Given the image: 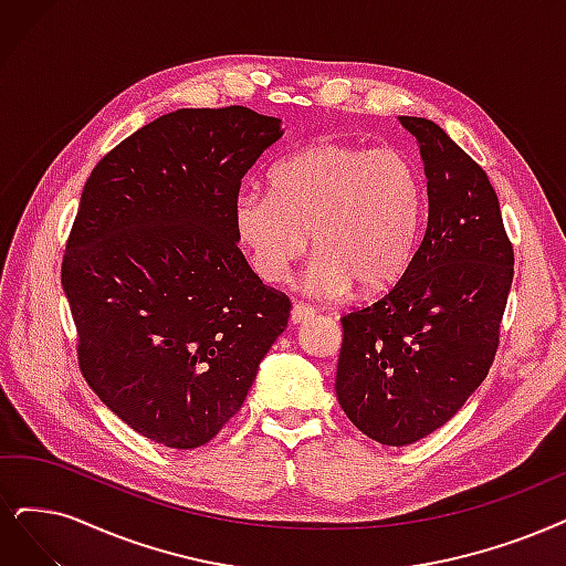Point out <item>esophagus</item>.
Masks as SVG:
<instances>
[{"label": "esophagus", "instance_id": "obj_1", "mask_svg": "<svg viewBox=\"0 0 566 566\" xmlns=\"http://www.w3.org/2000/svg\"><path fill=\"white\" fill-rule=\"evenodd\" d=\"M315 317V307H310L305 303H296L294 310H291V322L294 324H301V322H307Z\"/></svg>", "mask_w": 566, "mask_h": 566}]
</instances>
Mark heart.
<instances>
[{
	"mask_svg": "<svg viewBox=\"0 0 566 566\" xmlns=\"http://www.w3.org/2000/svg\"><path fill=\"white\" fill-rule=\"evenodd\" d=\"M427 181L401 149L322 142L270 172V193L233 202L238 238L265 282H282L315 240L305 289L338 296L357 284L382 294L403 277L422 235Z\"/></svg>",
	"mask_w": 566,
	"mask_h": 566,
	"instance_id": "obj_1",
	"label": "heart"
}]
</instances>
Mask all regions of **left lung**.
<instances>
[{
	"mask_svg": "<svg viewBox=\"0 0 566 566\" xmlns=\"http://www.w3.org/2000/svg\"><path fill=\"white\" fill-rule=\"evenodd\" d=\"M420 142L429 219L403 277L340 317L338 403L401 448L443 427L488 378L513 282V244L480 167L433 120L401 116Z\"/></svg>",
	"mask_w": 566,
	"mask_h": 566,
	"instance_id": "left-lung-1",
	"label": "left lung"
}]
</instances>
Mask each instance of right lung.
<instances>
[{
	"label": "right lung",
	"instance_id": "1",
	"mask_svg": "<svg viewBox=\"0 0 566 566\" xmlns=\"http://www.w3.org/2000/svg\"><path fill=\"white\" fill-rule=\"evenodd\" d=\"M282 137L240 104L179 109L104 156L83 186L62 289L81 375L154 443L212 441L286 328L291 301L238 247L242 177Z\"/></svg>",
	"mask_w": 566,
	"mask_h": 566
}]
</instances>
